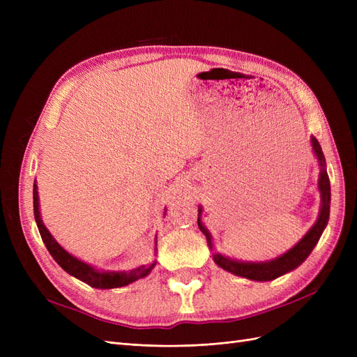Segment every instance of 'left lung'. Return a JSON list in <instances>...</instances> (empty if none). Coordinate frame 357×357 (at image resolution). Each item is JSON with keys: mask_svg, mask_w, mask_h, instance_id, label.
Here are the masks:
<instances>
[{"mask_svg": "<svg viewBox=\"0 0 357 357\" xmlns=\"http://www.w3.org/2000/svg\"><path fill=\"white\" fill-rule=\"evenodd\" d=\"M311 146H312V150H314V153L319 159V164L321 167L320 178H319V190H320L321 205H320L319 219L314 223V226H312L304 238H302L294 248H290L287 253L274 259V261L262 262V264H250V262L247 264V262H236V261H232V259H228L219 253H215V255H213V259L220 268L226 269V271H229L235 275L245 277L248 280H256V282H269V280H274L280 275L291 271V269H295L296 266H299L308 257V255L312 252V248L316 247L317 241L320 240V235H321L323 229L326 228L328 220H329L331 183H329V177H328V172L325 168L326 167L325 156H323L321 147L314 137H311ZM199 213H201V210H199ZM198 226H199V229L205 234V236H207L208 245L211 248V235L208 234L207 229L204 228L199 219H198Z\"/></svg>", "mask_w": 357, "mask_h": 357, "instance_id": "obj_1", "label": "left lung"}]
</instances>
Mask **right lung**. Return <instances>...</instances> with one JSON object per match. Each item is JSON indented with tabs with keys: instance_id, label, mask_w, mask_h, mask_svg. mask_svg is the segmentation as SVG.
Listing matches in <instances>:
<instances>
[{
	"instance_id": "obj_1",
	"label": "right lung",
	"mask_w": 357,
	"mask_h": 357,
	"mask_svg": "<svg viewBox=\"0 0 357 357\" xmlns=\"http://www.w3.org/2000/svg\"><path fill=\"white\" fill-rule=\"evenodd\" d=\"M32 198H34V218L37 222V228L40 231V235L43 238V243L47 247L49 253L52 257L55 259L58 265L67 271L70 275L82 280L86 284H89L95 289H114V287H122L129 283L135 282L138 278L146 277L150 271H152L156 262L152 265H142L139 268L132 269L129 273H100L95 271L92 266L88 264H84L79 259H75L70 253H67L63 248L53 240V236L50 232L46 229V226L43 225L41 218H40V211H38V192H37V185H34V190H32Z\"/></svg>"
}]
</instances>
